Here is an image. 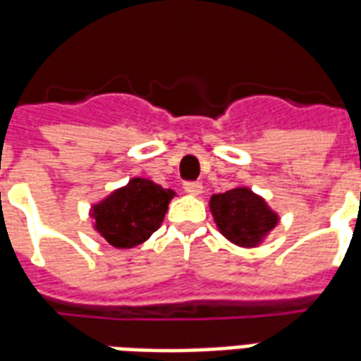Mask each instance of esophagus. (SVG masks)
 Instances as JSON below:
<instances>
[{"label": "esophagus", "instance_id": "1", "mask_svg": "<svg viewBox=\"0 0 361 361\" xmlns=\"http://www.w3.org/2000/svg\"><path fill=\"white\" fill-rule=\"evenodd\" d=\"M184 190L188 192V194H200L202 192V183H198V180H186L184 183Z\"/></svg>", "mask_w": 361, "mask_h": 361}]
</instances>
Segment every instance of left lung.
<instances>
[{
  "mask_svg": "<svg viewBox=\"0 0 361 361\" xmlns=\"http://www.w3.org/2000/svg\"><path fill=\"white\" fill-rule=\"evenodd\" d=\"M209 209L223 236L238 246H256L277 225V215L248 188L215 194Z\"/></svg>",
  "mask_w": 361,
  "mask_h": 361,
  "instance_id": "8db88e82",
  "label": "left lung"
}]
</instances>
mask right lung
I'll use <instances>...</instances> for the list:
<instances>
[{
	"label": "right lung",
	"mask_w": 361,
	"mask_h": 361,
	"mask_svg": "<svg viewBox=\"0 0 361 361\" xmlns=\"http://www.w3.org/2000/svg\"><path fill=\"white\" fill-rule=\"evenodd\" d=\"M175 192L146 178H133L125 188L94 206L96 228L115 248H133L159 228Z\"/></svg>",
	"instance_id": "add662e5"
}]
</instances>
